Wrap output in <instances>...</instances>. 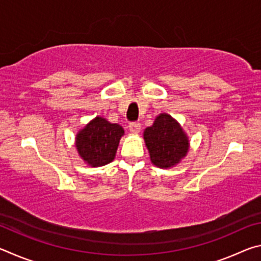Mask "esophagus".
Wrapping results in <instances>:
<instances>
[{
    "mask_svg": "<svg viewBox=\"0 0 261 261\" xmlns=\"http://www.w3.org/2000/svg\"><path fill=\"white\" fill-rule=\"evenodd\" d=\"M140 129H141V125H140V123H138V122H132L129 124V130H130L132 135L139 134Z\"/></svg>",
    "mask_w": 261,
    "mask_h": 261,
    "instance_id": "34e87169",
    "label": "esophagus"
}]
</instances>
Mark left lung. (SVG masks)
<instances>
[{
  "label": "left lung",
  "mask_w": 261,
  "mask_h": 261,
  "mask_svg": "<svg viewBox=\"0 0 261 261\" xmlns=\"http://www.w3.org/2000/svg\"><path fill=\"white\" fill-rule=\"evenodd\" d=\"M144 141L154 166L169 169L187 156L190 140L182 125L169 114L161 113L144 130Z\"/></svg>",
  "instance_id": "left-lung-1"
}]
</instances>
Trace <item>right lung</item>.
Masks as SVG:
<instances>
[{
  "label": "right lung",
  "instance_id": "1",
  "mask_svg": "<svg viewBox=\"0 0 261 261\" xmlns=\"http://www.w3.org/2000/svg\"><path fill=\"white\" fill-rule=\"evenodd\" d=\"M123 135L124 129L120 124L96 116L77 132L74 146L87 166L102 167L116 156Z\"/></svg>",
  "mask_w": 261,
  "mask_h": 261
}]
</instances>
